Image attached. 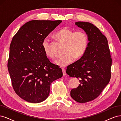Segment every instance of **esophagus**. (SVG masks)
I'll return each instance as SVG.
<instances>
[{"mask_svg": "<svg viewBox=\"0 0 121 121\" xmlns=\"http://www.w3.org/2000/svg\"><path fill=\"white\" fill-rule=\"evenodd\" d=\"M62 71H63V76L66 75V73H65V69H62Z\"/></svg>", "mask_w": 121, "mask_h": 121, "instance_id": "1", "label": "esophagus"}]
</instances>
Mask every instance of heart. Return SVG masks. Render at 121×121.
I'll return each instance as SVG.
<instances>
[{
	"instance_id": "heart-1",
	"label": "heart",
	"mask_w": 121,
	"mask_h": 121,
	"mask_svg": "<svg viewBox=\"0 0 121 121\" xmlns=\"http://www.w3.org/2000/svg\"><path fill=\"white\" fill-rule=\"evenodd\" d=\"M56 37L60 41L65 43V53L54 61L57 66L64 68L70 64L74 57L78 58L82 56L87 49L88 44V39L87 34L82 31H74L72 29L63 28L58 31ZM42 47L46 56L50 58L54 57L53 54L50 49L49 40L45 38L42 42Z\"/></svg>"
}]
</instances>
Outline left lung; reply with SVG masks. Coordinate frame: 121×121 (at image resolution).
I'll list each match as a JSON object with an SVG mask.
<instances>
[{
    "mask_svg": "<svg viewBox=\"0 0 121 121\" xmlns=\"http://www.w3.org/2000/svg\"><path fill=\"white\" fill-rule=\"evenodd\" d=\"M75 24L85 32L88 44L79 60L67 67L69 77L79 79L80 84L71 91V96L79 103L97 97L111 79L112 58L108 40L92 24L78 22Z\"/></svg>",
    "mask_w": 121,
    "mask_h": 121,
    "instance_id": "obj_1",
    "label": "left lung"
}]
</instances>
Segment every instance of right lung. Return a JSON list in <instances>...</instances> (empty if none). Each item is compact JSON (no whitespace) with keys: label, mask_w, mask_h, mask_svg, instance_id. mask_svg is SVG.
<instances>
[{"label":"right lung","mask_w":121,"mask_h":121,"mask_svg":"<svg viewBox=\"0 0 121 121\" xmlns=\"http://www.w3.org/2000/svg\"><path fill=\"white\" fill-rule=\"evenodd\" d=\"M61 21L32 20L22 26L9 47L8 70L21 98L37 104L48 97L50 84L63 76L61 69L47 57L42 42Z\"/></svg>","instance_id":"1"}]
</instances>
